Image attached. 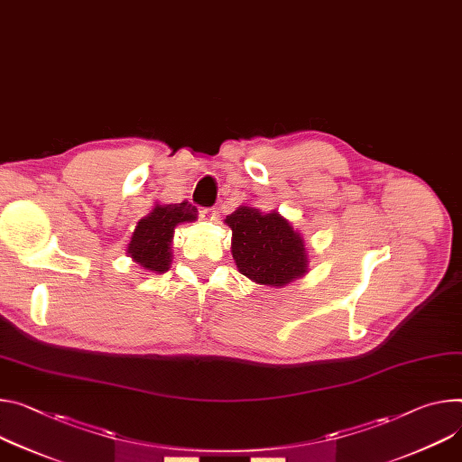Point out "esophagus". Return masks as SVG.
Here are the masks:
<instances>
[{
	"mask_svg": "<svg viewBox=\"0 0 462 462\" xmlns=\"http://www.w3.org/2000/svg\"><path fill=\"white\" fill-rule=\"evenodd\" d=\"M199 216H200V219H204V221H212L216 214H214L212 208H202V209H199Z\"/></svg>",
	"mask_w": 462,
	"mask_h": 462,
	"instance_id": "34e87169",
	"label": "esophagus"
}]
</instances>
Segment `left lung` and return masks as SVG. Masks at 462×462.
Returning a JSON list of instances; mask_svg holds the SVG:
<instances>
[{
    "label": "left lung",
    "mask_w": 462,
    "mask_h": 462,
    "mask_svg": "<svg viewBox=\"0 0 462 462\" xmlns=\"http://www.w3.org/2000/svg\"><path fill=\"white\" fill-rule=\"evenodd\" d=\"M225 223L232 228V258L246 278L282 287L308 273L304 239L278 212L239 206Z\"/></svg>",
    "instance_id": "left-lung-1"
}]
</instances>
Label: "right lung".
Returning <instances> with one entry per match:
<instances>
[{
    "label": "right lung",
    "instance_id": "1",
    "mask_svg": "<svg viewBox=\"0 0 462 462\" xmlns=\"http://www.w3.org/2000/svg\"><path fill=\"white\" fill-rule=\"evenodd\" d=\"M195 219L197 208L186 200L180 204H156L147 217L138 221L127 254L151 273L170 271L175 226Z\"/></svg>",
    "mask_w": 462,
    "mask_h": 462
}]
</instances>
